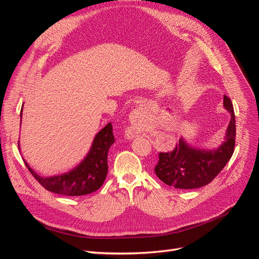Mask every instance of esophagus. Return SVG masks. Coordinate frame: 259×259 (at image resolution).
<instances>
[{
  "mask_svg": "<svg viewBox=\"0 0 259 259\" xmlns=\"http://www.w3.org/2000/svg\"><path fill=\"white\" fill-rule=\"evenodd\" d=\"M142 113H143V109L142 108H137L135 109L134 111H133L130 114V127H128V135L131 136H134L136 133L138 132L139 127L142 126V123H143V117H142Z\"/></svg>",
  "mask_w": 259,
  "mask_h": 259,
  "instance_id": "esophagus-1",
  "label": "esophagus"
}]
</instances>
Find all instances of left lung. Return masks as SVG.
<instances>
[{"label": "left lung", "mask_w": 259, "mask_h": 259, "mask_svg": "<svg viewBox=\"0 0 259 259\" xmlns=\"http://www.w3.org/2000/svg\"><path fill=\"white\" fill-rule=\"evenodd\" d=\"M224 107L230 112L225 142L216 149L192 148L183 138L173 151L160 152L154 171L164 184L178 189H195L209 184L226 166L236 145V116L231 99L224 96Z\"/></svg>", "instance_id": "1"}]
</instances>
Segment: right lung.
I'll return each mask as SVG.
<instances>
[{
    "label": "right lung",
    "instance_id": "add662e5",
    "mask_svg": "<svg viewBox=\"0 0 259 259\" xmlns=\"http://www.w3.org/2000/svg\"><path fill=\"white\" fill-rule=\"evenodd\" d=\"M22 112V108H21ZM114 143L112 124L108 123L94 138L85 159L68 173L42 177L26 165L31 174L46 190L62 195H85L95 192L103 186L108 173V151Z\"/></svg>",
    "mask_w": 259,
    "mask_h": 259
}]
</instances>
